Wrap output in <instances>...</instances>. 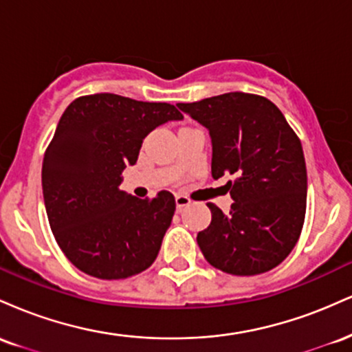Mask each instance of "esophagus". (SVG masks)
<instances>
[{"label": "esophagus", "mask_w": 352, "mask_h": 352, "mask_svg": "<svg viewBox=\"0 0 352 352\" xmlns=\"http://www.w3.org/2000/svg\"><path fill=\"white\" fill-rule=\"evenodd\" d=\"M175 204H177V208L182 210L184 207H188V205L192 204V200H190L187 195H177L175 197Z\"/></svg>", "instance_id": "obj_1"}]
</instances>
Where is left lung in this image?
Returning <instances> with one entry per match:
<instances>
[{"mask_svg": "<svg viewBox=\"0 0 352 352\" xmlns=\"http://www.w3.org/2000/svg\"><path fill=\"white\" fill-rule=\"evenodd\" d=\"M212 137V175L235 200L223 213L207 204L212 223L197 235L205 260L236 276L278 266L292 253L306 215L305 153L283 112L263 96L228 92L177 104Z\"/></svg>", "mask_w": 352, "mask_h": 352, "instance_id": "obj_1", "label": "left lung"}]
</instances>
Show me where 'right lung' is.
Returning <instances> with one entry per match:
<instances>
[{
    "instance_id": "obj_1",
    "label": "right lung",
    "mask_w": 352,
    "mask_h": 352,
    "mask_svg": "<svg viewBox=\"0 0 352 352\" xmlns=\"http://www.w3.org/2000/svg\"><path fill=\"white\" fill-rule=\"evenodd\" d=\"M180 119L172 104L109 92L80 96L60 116L44 152L43 195L52 235L80 272L124 280L155 261L175 199L167 190L137 199L119 188L120 175L148 132Z\"/></svg>"
}]
</instances>
